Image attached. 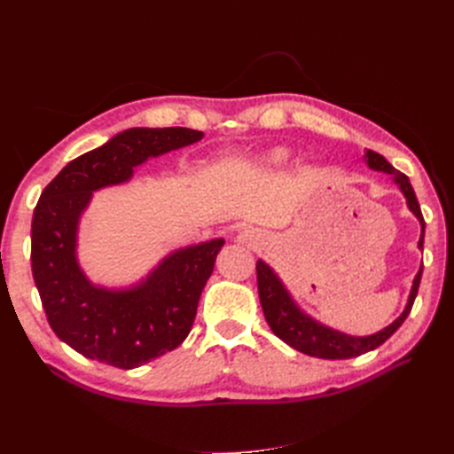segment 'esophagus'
Listing matches in <instances>:
<instances>
[{
	"label": "esophagus",
	"instance_id": "obj_1",
	"mask_svg": "<svg viewBox=\"0 0 454 454\" xmlns=\"http://www.w3.org/2000/svg\"><path fill=\"white\" fill-rule=\"evenodd\" d=\"M259 240H261V235L255 229H244L237 235V242L246 244V246H257Z\"/></svg>",
	"mask_w": 454,
	"mask_h": 454
}]
</instances>
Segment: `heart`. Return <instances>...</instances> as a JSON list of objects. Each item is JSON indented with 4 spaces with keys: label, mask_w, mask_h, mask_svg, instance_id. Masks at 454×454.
I'll list each match as a JSON object with an SVG mask.
<instances>
[{
    "label": "heart",
    "mask_w": 454,
    "mask_h": 454,
    "mask_svg": "<svg viewBox=\"0 0 454 454\" xmlns=\"http://www.w3.org/2000/svg\"><path fill=\"white\" fill-rule=\"evenodd\" d=\"M290 157H292V151L287 147H272L263 155V160L265 164H269V167L278 168V167H284V164L290 160Z\"/></svg>",
    "instance_id": "heart-1"
}]
</instances>
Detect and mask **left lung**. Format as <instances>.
Masks as SVG:
<instances>
[{
  "label": "left lung",
  "mask_w": 454,
  "mask_h": 454,
  "mask_svg": "<svg viewBox=\"0 0 454 454\" xmlns=\"http://www.w3.org/2000/svg\"><path fill=\"white\" fill-rule=\"evenodd\" d=\"M364 162L367 168L384 172L392 176V182L400 187L407 200V208L413 212V215L419 219L420 223V239H419V250L422 252L424 246V217L420 212V206L417 200V195L413 187H411L409 177L395 170L392 164L384 159L382 155L375 153V151L367 149L364 153ZM257 287H259V301L261 309H263L265 320L270 325L272 333L278 339H282L286 345L292 348L303 352L307 356H314V358H324V360H347L356 358V356H362L369 350H375L380 347L384 340H387L394 332L400 327L411 312V307L415 303V297L419 294V284L422 277V265L413 278V286H411V292L407 297L405 309L397 318L382 327L380 332L371 333V335H348L337 332V329L329 327L310 314H307L303 309L297 305V301L287 290L282 278L278 277L274 269L265 263L263 259H257Z\"/></svg>",
  "instance_id": "obj_1"
}]
</instances>
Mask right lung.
I'll list each match as a JSON object with an SVG mask.
<instances>
[{
    "instance_id": "1",
    "label": "right lung",
    "mask_w": 454,
    "mask_h": 454,
    "mask_svg": "<svg viewBox=\"0 0 454 454\" xmlns=\"http://www.w3.org/2000/svg\"><path fill=\"white\" fill-rule=\"evenodd\" d=\"M204 132L134 127L67 162L39 197L32 272L47 320L85 358L140 367L182 345L225 239L187 244L129 286L92 282L79 263V225L96 191L129 184L149 159L202 140Z\"/></svg>"
}]
</instances>
